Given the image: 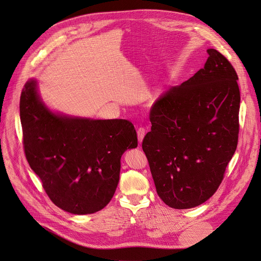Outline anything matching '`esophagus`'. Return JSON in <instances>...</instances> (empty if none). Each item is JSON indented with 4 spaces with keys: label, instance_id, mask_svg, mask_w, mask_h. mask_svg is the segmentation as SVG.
Returning <instances> with one entry per match:
<instances>
[{
    "label": "esophagus",
    "instance_id": "1",
    "mask_svg": "<svg viewBox=\"0 0 261 261\" xmlns=\"http://www.w3.org/2000/svg\"><path fill=\"white\" fill-rule=\"evenodd\" d=\"M144 135H145V129L143 127H139L138 130H137V138H138L139 143L142 142V140L144 138Z\"/></svg>",
    "mask_w": 261,
    "mask_h": 261
}]
</instances>
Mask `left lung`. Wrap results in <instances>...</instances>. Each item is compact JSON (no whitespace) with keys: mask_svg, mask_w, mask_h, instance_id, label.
<instances>
[{"mask_svg":"<svg viewBox=\"0 0 261 261\" xmlns=\"http://www.w3.org/2000/svg\"><path fill=\"white\" fill-rule=\"evenodd\" d=\"M206 51L204 67L151 107V130L142 141L156 192L176 210L216 193L238 144V75L220 51Z\"/></svg>","mask_w":261,"mask_h":261,"instance_id":"8db88e82","label":"left lung"}]
</instances>
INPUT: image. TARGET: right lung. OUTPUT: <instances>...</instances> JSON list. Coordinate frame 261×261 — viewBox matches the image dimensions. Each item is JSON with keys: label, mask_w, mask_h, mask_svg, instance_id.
Here are the masks:
<instances>
[{"label": "right lung", "mask_w": 261, "mask_h": 261, "mask_svg": "<svg viewBox=\"0 0 261 261\" xmlns=\"http://www.w3.org/2000/svg\"><path fill=\"white\" fill-rule=\"evenodd\" d=\"M19 108L26 160L53 203L73 215L102 210L118 186L122 154L137 146L133 124L56 115L35 80L24 85Z\"/></svg>", "instance_id": "add662e5"}]
</instances>
